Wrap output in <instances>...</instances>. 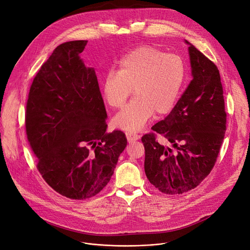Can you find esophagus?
I'll return each instance as SVG.
<instances>
[{
    "label": "esophagus",
    "instance_id": "obj_1",
    "mask_svg": "<svg viewBox=\"0 0 250 250\" xmlns=\"http://www.w3.org/2000/svg\"><path fill=\"white\" fill-rule=\"evenodd\" d=\"M125 135H126V138H127L128 142H133V141L138 140L140 138V135H138L137 133H135L133 131H126Z\"/></svg>",
    "mask_w": 250,
    "mask_h": 250
}]
</instances>
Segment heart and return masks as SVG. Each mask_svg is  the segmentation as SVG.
<instances>
[{
  "label": "heart",
  "mask_w": 250,
  "mask_h": 250,
  "mask_svg": "<svg viewBox=\"0 0 250 250\" xmlns=\"http://www.w3.org/2000/svg\"><path fill=\"white\" fill-rule=\"evenodd\" d=\"M186 76V64L180 55L150 45L127 52L119 62V71L108 72L102 86L104 101L115 109L122 108L134 88L135 98L117 114L115 125L135 131L155 113L168 115L179 100Z\"/></svg>",
  "instance_id": "heart-1"
}]
</instances>
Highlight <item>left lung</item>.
<instances>
[{
    "mask_svg": "<svg viewBox=\"0 0 250 250\" xmlns=\"http://www.w3.org/2000/svg\"><path fill=\"white\" fill-rule=\"evenodd\" d=\"M193 79L171 113L141 138L149 182L167 195L196 188L217 161L227 130L224 91L216 64L189 43Z\"/></svg>",
    "mask_w": 250,
    "mask_h": 250,
    "instance_id": "obj_1",
    "label": "left lung"
}]
</instances>
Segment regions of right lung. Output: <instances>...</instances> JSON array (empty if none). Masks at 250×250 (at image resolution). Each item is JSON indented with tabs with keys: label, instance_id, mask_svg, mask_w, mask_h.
<instances>
[{
	"label": "right lung",
	"instance_id": "1",
	"mask_svg": "<svg viewBox=\"0 0 250 250\" xmlns=\"http://www.w3.org/2000/svg\"><path fill=\"white\" fill-rule=\"evenodd\" d=\"M87 41L58 45L29 89L25 130L37 167L57 193L96 196L111 180L126 146L121 130L106 133V112L95 70L80 54Z\"/></svg>",
	"mask_w": 250,
	"mask_h": 250
}]
</instances>
